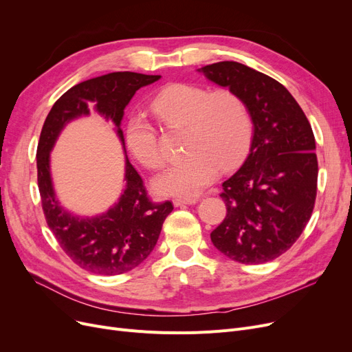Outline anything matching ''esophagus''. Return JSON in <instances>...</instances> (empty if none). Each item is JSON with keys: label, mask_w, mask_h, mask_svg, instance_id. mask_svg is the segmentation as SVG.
I'll return each instance as SVG.
<instances>
[{"label": "esophagus", "mask_w": 352, "mask_h": 352, "mask_svg": "<svg viewBox=\"0 0 352 352\" xmlns=\"http://www.w3.org/2000/svg\"><path fill=\"white\" fill-rule=\"evenodd\" d=\"M197 202L196 197H179L173 200L175 206H183V205H195Z\"/></svg>", "instance_id": "esophagus-1"}]
</instances>
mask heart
<instances>
[{"mask_svg":"<svg viewBox=\"0 0 352 352\" xmlns=\"http://www.w3.org/2000/svg\"><path fill=\"white\" fill-rule=\"evenodd\" d=\"M152 110L167 129H183V153L188 155L160 173L153 188L164 196L192 197L235 164L248 150L252 120L239 94L229 89L210 91L185 82L160 90ZM126 144L140 164L159 169L164 159L157 131L142 116H131L126 126Z\"/></svg>","mask_w":352,"mask_h":352,"instance_id":"b5f03b06","label":"heart"}]
</instances>
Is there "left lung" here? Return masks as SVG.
Instances as JSON below:
<instances>
[{"label": "left lung", "mask_w": 352, "mask_h": 352, "mask_svg": "<svg viewBox=\"0 0 352 352\" xmlns=\"http://www.w3.org/2000/svg\"><path fill=\"white\" fill-rule=\"evenodd\" d=\"M245 102L254 136L241 169L222 183L223 222L210 239L245 265L270 262L295 243L315 205L318 160L305 113L280 82L236 61L197 69Z\"/></svg>", "instance_id": "8db88e82"}]
</instances>
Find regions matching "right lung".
Masks as SVG:
<instances>
[{
    "mask_svg": "<svg viewBox=\"0 0 352 352\" xmlns=\"http://www.w3.org/2000/svg\"><path fill=\"white\" fill-rule=\"evenodd\" d=\"M160 76L119 72L82 81L65 91L50 110L37 147V180L48 228L61 249L82 270L98 275H120L139 266L155 249L163 222L172 210L169 200L153 204L140 175L127 159L120 127L124 109L135 93ZM91 107L111 121L126 156V186L106 214L81 218L58 202L49 170V153L60 130L72 120L87 116Z\"/></svg>",
    "mask_w": 352,
    "mask_h": 352,
    "instance_id": "1",
    "label": "right lung"
}]
</instances>
